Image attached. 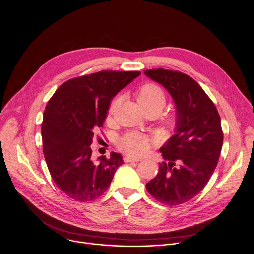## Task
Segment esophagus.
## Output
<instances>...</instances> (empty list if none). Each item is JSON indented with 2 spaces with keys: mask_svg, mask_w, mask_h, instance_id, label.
Instances as JSON below:
<instances>
[{
  "mask_svg": "<svg viewBox=\"0 0 254 254\" xmlns=\"http://www.w3.org/2000/svg\"><path fill=\"white\" fill-rule=\"evenodd\" d=\"M124 161H125V163H131V162H139L140 160L136 159V158H131V157H125Z\"/></svg>",
  "mask_w": 254,
  "mask_h": 254,
  "instance_id": "obj_1",
  "label": "esophagus"
}]
</instances>
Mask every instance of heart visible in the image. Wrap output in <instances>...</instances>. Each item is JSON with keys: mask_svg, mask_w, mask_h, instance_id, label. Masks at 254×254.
<instances>
[{"mask_svg": "<svg viewBox=\"0 0 254 254\" xmlns=\"http://www.w3.org/2000/svg\"><path fill=\"white\" fill-rule=\"evenodd\" d=\"M136 97L142 108L157 107L159 111H161L166 102V96L163 89L158 84L151 82L141 85L137 89ZM117 104V100L112 103L111 113L114 112ZM149 146L150 139L146 135L138 132H128L119 140L120 149L128 155H140L148 150Z\"/></svg>", "mask_w": 254, "mask_h": 254, "instance_id": "b5f03b06", "label": "heart"}]
</instances>
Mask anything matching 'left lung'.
Here are the masks:
<instances>
[{"instance_id":"obj_1","label":"left lung","mask_w":254,"mask_h":254,"mask_svg":"<svg viewBox=\"0 0 254 254\" xmlns=\"http://www.w3.org/2000/svg\"><path fill=\"white\" fill-rule=\"evenodd\" d=\"M144 74L163 85L176 105L175 134L160 149L166 162L147 190L163 204L180 205L197 196L214 173L223 143L221 120L209 96L187 74L163 68Z\"/></svg>"}]
</instances>
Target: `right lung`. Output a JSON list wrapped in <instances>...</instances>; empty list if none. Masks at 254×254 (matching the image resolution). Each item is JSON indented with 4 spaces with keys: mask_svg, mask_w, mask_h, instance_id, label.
<instances>
[{
    "mask_svg": "<svg viewBox=\"0 0 254 254\" xmlns=\"http://www.w3.org/2000/svg\"><path fill=\"white\" fill-rule=\"evenodd\" d=\"M139 71H100L64 82L48 101L42 123L45 161L56 186L68 197L89 202L111 185L124 164L119 153L91 158L93 131L103 126L112 99Z\"/></svg>",
    "mask_w": 254,
    "mask_h": 254,
    "instance_id": "add662e5",
    "label": "right lung"
}]
</instances>
